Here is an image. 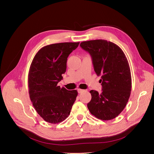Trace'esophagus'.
I'll return each mask as SVG.
<instances>
[{
    "mask_svg": "<svg viewBox=\"0 0 154 154\" xmlns=\"http://www.w3.org/2000/svg\"><path fill=\"white\" fill-rule=\"evenodd\" d=\"M77 91H78V93L80 94V93H82V92H84V90H83V89H80V88H78V89H77Z\"/></svg>",
    "mask_w": 154,
    "mask_h": 154,
    "instance_id": "esophagus-1",
    "label": "esophagus"
}]
</instances>
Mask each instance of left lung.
<instances>
[{
	"mask_svg": "<svg viewBox=\"0 0 154 154\" xmlns=\"http://www.w3.org/2000/svg\"><path fill=\"white\" fill-rule=\"evenodd\" d=\"M80 45L91 54L96 74L101 75L102 92L90 91L92 99L87 107L99 119H114L123 111L131 95L132 78L126 56L117 45L106 40L84 41Z\"/></svg>",
	"mask_w": 154,
	"mask_h": 154,
	"instance_id": "1",
	"label": "left lung"
}]
</instances>
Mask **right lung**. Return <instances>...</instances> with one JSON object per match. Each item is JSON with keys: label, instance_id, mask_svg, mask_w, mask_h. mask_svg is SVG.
<instances>
[{"label": "right lung", "instance_id": "add662e5", "mask_svg": "<svg viewBox=\"0 0 154 154\" xmlns=\"http://www.w3.org/2000/svg\"><path fill=\"white\" fill-rule=\"evenodd\" d=\"M80 42L48 45L37 52L32 60L28 75L29 94L32 105L47 122L58 124L70 114L78 95L57 85L66 71L69 54Z\"/></svg>", "mask_w": 154, "mask_h": 154}]
</instances>
